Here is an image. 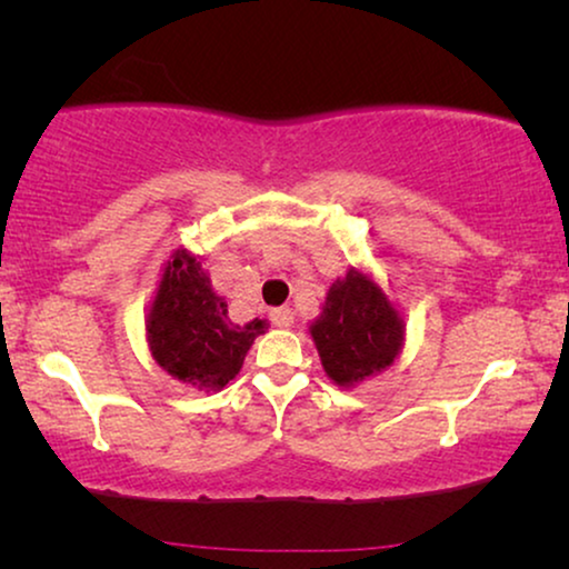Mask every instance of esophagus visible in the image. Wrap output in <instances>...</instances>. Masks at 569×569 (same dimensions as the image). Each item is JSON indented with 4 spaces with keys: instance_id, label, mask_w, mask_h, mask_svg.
<instances>
[{
    "instance_id": "esophagus-1",
    "label": "esophagus",
    "mask_w": 569,
    "mask_h": 569,
    "mask_svg": "<svg viewBox=\"0 0 569 569\" xmlns=\"http://www.w3.org/2000/svg\"><path fill=\"white\" fill-rule=\"evenodd\" d=\"M269 318H271V323L279 326V329H290V326L295 323L292 308H274V310H271V313H269Z\"/></svg>"
}]
</instances>
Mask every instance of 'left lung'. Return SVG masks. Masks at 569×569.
Masks as SVG:
<instances>
[{
    "label": "left lung",
    "mask_w": 569,
    "mask_h": 569,
    "mask_svg": "<svg viewBox=\"0 0 569 569\" xmlns=\"http://www.w3.org/2000/svg\"><path fill=\"white\" fill-rule=\"evenodd\" d=\"M310 333L326 376L337 386H355L399 357L403 321L372 279L349 269L345 279L331 284Z\"/></svg>",
    "instance_id": "1"
}]
</instances>
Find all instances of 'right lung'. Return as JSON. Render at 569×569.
I'll use <instances>...</instances> for the list:
<instances>
[{
    "mask_svg": "<svg viewBox=\"0 0 569 569\" xmlns=\"http://www.w3.org/2000/svg\"><path fill=\"white\" fill-rule=\"evenodd\" d=\"M267 321L240 326L230 321L228 302L212 290L201 261L176 251L154 295L147 339L154 362L183 383L199 388L228 386L243 368L246 352Z\"/></svg>",
    "mask_w": 569,
    "mask_h": 569,
    "instance_id": "1",
    "label": "right lung"
}]
</instances>
